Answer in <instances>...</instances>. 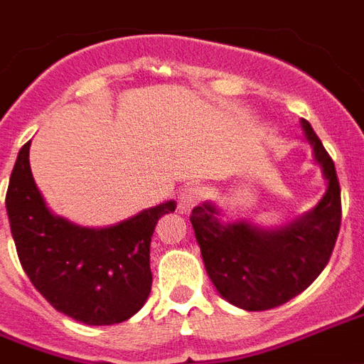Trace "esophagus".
Wrapping results in <instances>:
<instances>
[{"label":"esophagus","instance_id":"esophagus-1","mask_svg":"<svg viewBox=\"0 0 364 364\" xmlns=\"http://www.w3.org/2000/svg\"><path fill=\"white\" fill-rule=\"evenodd\" d=\"M203 198V190L198 184H188L178 193V209L182 213H190Z\"/></svg>","mask_w":364,"mask_h":364}]
</instances>
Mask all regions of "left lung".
I'll return each mask as SVG.
<instances>
[{
    "label": "left lung",
    "mask_w": 364,
    "mask_h": 364,
    "mask_svg": "<svg viewBox=\"0 0 364 364\" xmlns=\"http://www.w3.org/2000/svg\"><path fill=\"white\" fill-rule=\"evenodd\" d=\"M301 128L326 180V192L311 211L276 230L247 220L224 223L209 201L193 207L190 217L211 282L245 311L274 309L299 296L324 270L338 240L341 199L334 161L305 119Z\"/></svg>",
    "instance_id": "1"
}]
</instances>
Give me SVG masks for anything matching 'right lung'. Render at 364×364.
I'll return each mask as SVG.
<instances>
[{
	"instance_id": "1",
	"label": "right lung",
	"mask_w": 364,
	"mask_h": 364,
	"mask_svg": "<svg viewBox=\"0 0 364 364\" xmlns=\"http://www.w3.org/2000/svg\"><path fill=\"white\" fill-rule=\"evenodd\" d=\"M18 151L5 196L11 234L24 272L59 313L90 326L134 316L151 291L149 244L155 224L174 201L146 209L107 228H86L53 215Z\"/></svg>"
}]
</instances>
